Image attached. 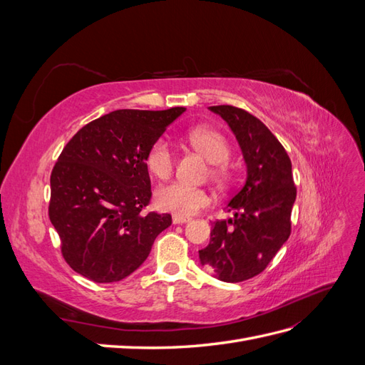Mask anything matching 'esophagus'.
Wrapping results in <instances>:
<instances>
[{
	"instance_id": "obj_1",
	"label": "esophagus",
	"mask_w": 365,
	"mask_h": 365,
	"mask_svg": "<svg viewBox=\"0 0 365 365\" xmlns=\"http://www.w3.org/2000/svg\"><path fill=\"white\" fill-rule=\"evenodd\" d=\"M190 220V217H184V216H173L172 217V222L176 225V224H187Z\"/></svg>"
}]
</instances>
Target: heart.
<instances>
[{"label": "heart", "mask_w": 365, "mask_h": 365, "mask_svg": "<svg viewBox=\"0 0 365 365\" xmlns=\"http://www.w3.org/2000/svg\"><path fill=\"white\" fill-rule=\"evenodd\" d=\"M190 146L215 164L212 178L216 182H225L228 172L222 165L230 157V145L227 138L219 130L212 128H195L187 134ZM175 164V153L165 138H158L150 146L146 155V165L149 172L158 180H168ZM212 197L204 189L190 187L180 182L163 185L155 192V205L161 212L175 213L176 216L189 217L205 208Z\"/></svg>", "instance_id": "b5f03b06"}]
</instances>
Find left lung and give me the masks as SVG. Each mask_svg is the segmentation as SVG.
<instances>
[{
	"label": "left lung",
	"mask_w": 365,
	"mask_h": 365,
	"mask_svg": "<svg viewBox=\"0 0 365 365\" xmlns=\"http://www.w3.org/2000/svg\"><path fill=\"white\" fill-rule=\"evenodd\" d=\"M208 109L236 135L247 178L225 207L233 217L215 222L200 262L213 277L237 283L260 274L288 240L297 189L288 153L257 117L230 105Z\"/></svg>",
	"instance_id": "1"
}]
</instances>
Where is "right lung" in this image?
I'll return each instance as SVG.
<instances>
[{"mask_svg":"<svg viewBox=\"0 0 365 365\" xmlns=\"http://www.w3.org/2000/svg\"><path fill=\"white\" fill-rule=\"evenodd\" d=\"M185 108L117 109L67 143L50 178L48 215L70 267L96 283L126 279L141 267L170 215L148 213L146 155Z\"/></svg>","mask_w":365,"mask_h":365,"instance_id":"right-lung-1","label":"right lung"}]
</instances>
